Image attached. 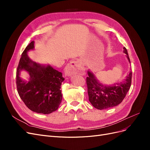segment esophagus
Masks as SVG:
<instances>
[{
    "instance_id": "obj_1",
    "label": "esophagus",
    "mask_w": 150,
    "mask_h": 150,
    "mask_svg": "<svg viewBox=\"0 0 150 150\" xmlns=\"http://www.w3.org/2000/svg\"><path fill=\"white\" fill-rule=\"evenodd\" d=\"M65 72L67 76L73 75L75 74H83L84 73V71L81 67V62L79 61H72L66 66Z\"/></svg>"
}]
</instances>
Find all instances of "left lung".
I'll return each mask as SVG.
<instances>
[{
	"instance_id": "1",
	"label": "left lung",
	"mask_w": 150,
	"mask_h": 150,
	"mask_svg": "<svg viewBox=\"0 0 150 150\" xmlns=\"http://www.w3.org/2000/svg\"><path fill=\"white\" fill-rule=\"evenodd\" d=\"M124 53L130 62L128 51L123 47ZM88 77L86 78L88 86L89 101L92 105L98 110H104L116 106L120 104L129 91L131 84L132 72H130L126 79L120 83H116L112 86H104L99 83L96 77L91 72L88 71Z\"/></svg>"
}]
</instances>
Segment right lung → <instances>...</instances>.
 Returning <instances> with one entry per match:
<instances>
[{"label": "right lung", "instance_id": "1", "mask_svg": "<svg viewBox=\"0 0 150 150\" xmlns=\"http://www.w3.org/2000/svg\"><path fill=\"white\" fill-rule=\"evenodd\" d=\"M34 48L32 41L22 54L16 72L18 94L29 110L41 114H50L57 110L62 101L61 86L64 78L62 72L51 66H43L32 61L28 52ZM30 74L28 82L20 78L21 70Z\"/></svg>", "mask_w": 150, "mask_h": 150}]
</instances>
